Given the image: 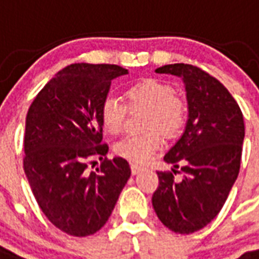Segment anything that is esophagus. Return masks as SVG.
Instances as JSON below:
<instances>
[{"label": "esophagus", "instance_id": "esophagus-1", "mask_svg": "<svg viewBox=\"0 0 259 259\" xmlns=\"http://www.w3.org/2000/svg\"><path fill=\"white\" fill-rule=\"evenodd\" d=\"M141 169H142V167H141V165H137V164H131V172H132V175H137V174L139 172Z\"/></svg>", "mask_w": 259, "mask_h": 259}]
</instances>
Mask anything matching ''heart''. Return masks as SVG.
<instances>
[{
    "instance_id": "1",
    "label": "heart",
    "mask_w": 259,
    "mask_h": 259,
    "mask_svg": "<svg viewBox=\"0 0 259 259\" xmlns=\"http://www.w3.org/2000/svg\"><path fill=\"white\" fill-rule=\"evenodd\" d=\"M125 98L131 109L148 107L145 128L152 131L122 138L114 145V153L131 163L143 164L163 146L160 131L167 137L182 131L188 120V105L175 94V88L169 82L158 78H142L134 82L125 91ZM128 106L113 95L102 99L99 118L107 134L118 135L124 130Z\"/></svg>"
}]
</instances>
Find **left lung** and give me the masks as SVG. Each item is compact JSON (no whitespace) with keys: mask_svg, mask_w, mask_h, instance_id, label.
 I'll return each mask as SVG.
<instances>
[{"mask_svg":"<svg viewBox=\"0 0 259 259\" xmlns=\"http://www.w3.org/2000/svg\"><path fill=\"white\" fill-rule=\"evenodd\" d=\"M182 77L189 118L184 135L164 156L177 171H157L153 208L168 229L189 235L220 214L240 171L244 120L224 84L197 66L174 63L156 69Z\"/></svg>","mask_w":259,"mask_h":259,"instance_id":"left-lung-1","label":"left lung"}]
</instances>
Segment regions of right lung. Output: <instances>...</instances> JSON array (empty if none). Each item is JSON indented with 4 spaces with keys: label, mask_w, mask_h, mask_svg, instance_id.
<instances>
[{
    "label": "right lung",
    "mask_w": 259,
    "mask_h": 259,
    "mask_svg": "<svg viewBox=\"0 0 259 259\" xmlns=\"http://www.w3.org/2000/svg\"><path fill=\"white\" fill-rule=\"evenodd\" d=\"M127 73L117 65H70L47 82L27 111L24 174L41 211L67 235L85 237L101 229L131 175L125 158L106 157L99 118L111 80ZM92 157L101 165L88 173Z\"/></svg>",
    "instance_id": "right-lung-1"
}]
</instances>
